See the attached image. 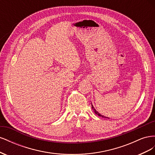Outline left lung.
Returning a JSON list of instances; mask_svg holds the SVG:
<instances>
[{
	"label": "left lung",
	"mask_w": 155,
	"mask_h": 155,
	"mask_svg": "<svg viewBox=\"0 0 155 155\" xmlns=\"http://www.w3.org/2000/svg\"><path fill=\"white\" fill-rule=\"evenodd\" d=\"M92 109H93V110H94V112H95V114H97V115H98L99 116H101V117H102V118H107V117H105V116H102L101 114H100L99 112H98L97 111H96V110L94 109V107H93V105H92Z\"/></svg>",
	"instance_id": "obj_1"
}]
</instances>
